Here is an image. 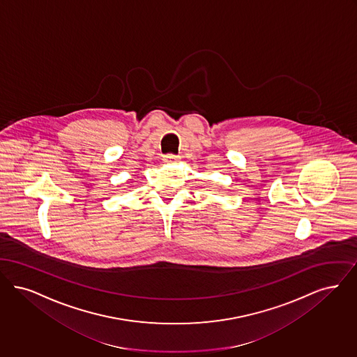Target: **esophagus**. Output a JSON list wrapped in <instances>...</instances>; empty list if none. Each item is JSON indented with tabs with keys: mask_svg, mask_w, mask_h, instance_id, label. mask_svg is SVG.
Listing matches in <instances>:
<instances>
[{
	"mask_svg": "<svg viewBox=\"0 0 357 357\" xmlns=\"http://www.w3.org/2000/svg\"><path fill=\"white\" fill-rule=\"evenodd\" d=\"M162 160H164V162H165V164H174V162H177V161H178V155H164V158H162Z\"/></svg>",
	"mask_w": 357,
	"mask_h": 357,
	"instance_id": "34e87169",
	"label": "esophagus"
}]
</instances>
